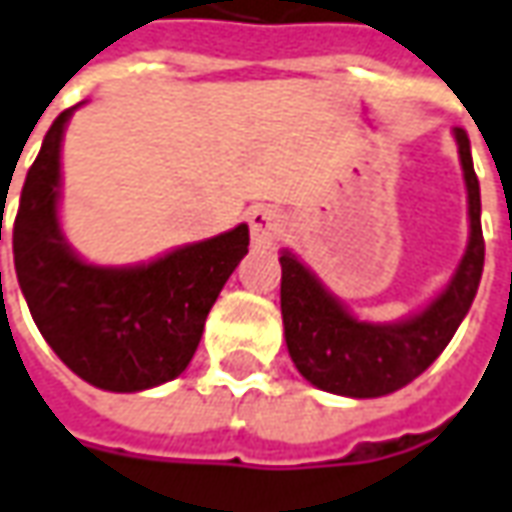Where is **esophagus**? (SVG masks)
Returning a JSON list of instances; mask_svg holds the SVG:
<instances>
[{"label": "esophagus", "mask_w": 512, "mask_h": 512, "mask_svg": "<svg viewBox=\"0 0 512 512\" xmlns=\"http://www.w3.org/2000/svg\"><path fill=\"white\" fill-rule=\"evenodd\" d=\"M285 229L283 210L271 207V204H260L249 212V232H252V243L255 246H271L280 241Z\"/></svg>", "instance_id": "1"}]
</instances>
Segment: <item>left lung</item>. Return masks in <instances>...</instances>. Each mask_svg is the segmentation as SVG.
<instances>
[{
    "label": "left lung",
    "instance_id": "left-lung-1",
    "mask_svg": "<svg viewBox=\"0 0 512 512\" xmlns=\"http://www.w3.org/2000/svg\"><path fill=\"white\" fill-rule=\"evenodd\" d=\"M454 139L460 145L468 187L471 238L446 291L437 294L420 314L389 325L361 322L319 283L308 266H302L291 252L280 255V308L288 356L314 387L347 398H381L406 387L446 350L468 314L482 280L485 238L471 142L462 128H454Z\"/></svg>",
    "mask_w": 512,
    "mask_h": 512
}]
</instances>
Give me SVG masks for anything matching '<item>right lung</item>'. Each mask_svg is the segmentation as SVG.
<instances>
[{
    "label": "right lung",
    "instance_id": "add662e5",
    "mask_svg": "<svg viewBox=\"0 0 512 512\" xmlns=\"http://www.w3.org/2000/svg\"><path fill=\"white\" fill-rule=\"evenodd\" d=\"M75 109L55 117L27 170L13 221L16 277L41 336L72 373L97 389L142 392L187 370L210 308L249 252V227L142 266L106 269L81 260L58 224L61 139Z\"/></svg>",
    "mask_w": 512,
    "mask_h": 512
}]
</instances>
